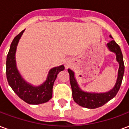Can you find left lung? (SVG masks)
I'll return each instance as SVG.
<instances>
[{
  "mask_svg": "<svg viewBox=\"0 0 129 129\" xmlns=\"http://www.w3.org/2000/svg\"><path fill=\"white\" fill-rule=\"evenodd\" d=\"M110 37L112 38L111 35H110ZM107 45L110 50L116 54L117 61H118L119 64L116 84L113 88L109 92L99 94V93H89V92L82 91L77 85V83L75 79L74 73L70 69L68 70L70 75V82L71 88H72L73 100L77 104H78L79 105L81 106H83L85 108H91V109L102 106L106 103L108 102L109 100H111L114 97H115L117 92L119 91V88L122 84L124 73V63L123 61V55H122V51L119 46L118 44H117L114 40L110 41L107 44Z\"/></svg>",
  "mask_w": 129,
  "mask_h": 129,
  "instance_id": "8db88e82",
  "label": "left lung"
}]
</instances>
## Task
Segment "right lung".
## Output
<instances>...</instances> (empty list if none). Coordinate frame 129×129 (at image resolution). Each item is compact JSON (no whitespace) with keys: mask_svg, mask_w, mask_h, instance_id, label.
Wrapping results in <instances>:
<instances>
[{"mask_svg":"<svg viewBox=\"0 0 129 129\" xmlns=\"http://www.w3.org/2000/svg\"><path fill=\"white\" fill-rule=\"evenodd\" d=\"M25 29L21 31L15 37L10 45L6 61V75L7 81L14 92L18 97L29 104H39L47 102L52 97V88L54 82L58 73L64 70V66L51 69L48 74V79L43 84L39 87H34L24 81L16 69L15 52L18 41Z\"/></svg>","mask_w":129,"mask_h":129,"instance_id":"obj_1","label":"right lung"}]
</instances>
